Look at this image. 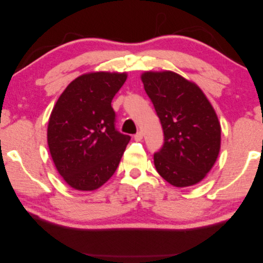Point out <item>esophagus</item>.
<instances>
[{"mask_svg":"<svg viewBox=\"0 0 263 263\" xmlns=\"http://www.w3.org/2000/svg\"><path fill=\"white\" fill-rule=\"evenodd\" d=\"M142 136H144V135H142V132H137L136 134L134 135V139L136 140V141H140L141 139H142Z\"/></svg>","mask_w":263,"mask_h":263,"instance_id":"1","label":"esophagus"}]
</instances>
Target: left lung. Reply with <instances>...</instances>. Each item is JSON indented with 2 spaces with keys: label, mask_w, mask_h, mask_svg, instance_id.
I'll return each mask as SVG.
<instances>
[{
  "label": "left lung",
  "mask_w": 263,
  "mask_h": 263,
  "mask_svg": "<svg viewBox=\"0 0 263 263\" xmlns=\"http://www.w3.org/2000/svg\"><path fill=\"white\" fill-rule=\"evenodd\" d=\"M141 81L164 135L161 149L154 155L158 173L177 187L196 184L219 154L216 113L200 87L172 71L145 72Z\"/></svg>",
  "instance_id": "left-lung-1"
}]
</instances>
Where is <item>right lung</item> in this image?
<instances>
[{
	"instance_id": "right-lung-1",
	"label": "right lung",
	"mask_w": 263,
	"mask_h": 263,
	"mask_svg": "<svg viewBox=\"0 0 263 263\" xmlns=\"http://www.w3.org/2000/svg\"><path fill=\"white\" fill-rule=\"evenodd\" d=\"M126 79V73L80 76L55 103L47 139L55 168L71 187L97 190L115 173L130 136L116 129L110 103Z\"/></svg>"
}]
</instances>
